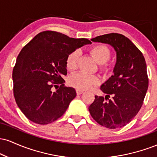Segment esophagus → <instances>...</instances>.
Here are the masks:
<instances>
[{
    "label": "esophagus",
    "instance_id": "esophagus-1",
    "mask_svg": "<svg viewBox=\"0 0 157 157\" xmlns=\"http://www.w3.org/2000/svg\"><path fill=\"white\" fill-rule=\"evenodd\" d=\"M76 92H77V95H80V94H82L83 93V91H82V90H80V89H77Z\"/></svg>",
    "mask_w": 157,
    "mask_h": 157
}]
</instances>
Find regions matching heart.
<instances>
[{
	"mask_svg": "<svg viewBox=\"0 0 157 157\" xmlns=\"http://www.w3.org/2000/svg\"><path fill=\"white\" fill-rule=\"evenodd\" d=\"M90 53L100 64V70L103 71H109L110 66L107 63V61L111 57V52L107 46L102 44L95 45L91 48ZM79 57V50H75L68 54L66 60V66L69 71H73L77 68ZM68 82L71 86L77 89L86 90L98 85L100 80L95 75H89L83 72H79L71 75L69 77Z\"/></svg>",
	"mask_w": 157,
	"mask_h": 157,
	"instance_id": "heart-1",
	"label": "heart"
}]
</instances>
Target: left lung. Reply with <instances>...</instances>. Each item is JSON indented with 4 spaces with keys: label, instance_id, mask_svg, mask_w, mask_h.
<instances>
[{
    "label": "left lung",
    "instance_id": "left-lung-1",
    "mask_svg": "<svg viewBox=\"0 0 157 157\" xmlns=\"http://www.w3.org/2000/svg\"><path fill=\"white\" fill-rule=\"evenodd\" d=\"M91 41L111 45L117 52V62L113 75L100 87L106 96H95L89 112L100 125L110 129L122 128L137 114L146 94L148 77L145 57L121 34L97 36Z\"/></svg>",
    "mask_w": 157,
    "mask_h": 157
}]
</instances>
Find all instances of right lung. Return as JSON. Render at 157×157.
<instances>
[{
  "mask_svg": "<svg viewBox=\"0 0 157 157\" xmlns=\"http://www.w3.org/2000/svg\"><path fill=\"white\" fill-rule=\"evenodd\" d=\"M86 38H71L54 31L37 34L22 48L12 72L16 103L29 120L40 125L55 121L76 97L74 88L64 86L66 60L77 48L91 44ZM60 87L55 92L53 87Z\"/></svg>",
  "mask_w": 157,
  "mask_h": 157,
  "instance_id": "right-lung-1",
  "label": "right lung"
}]
</instances>
